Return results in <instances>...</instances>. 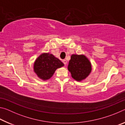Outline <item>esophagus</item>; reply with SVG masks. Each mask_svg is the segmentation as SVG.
<instances>
[{"label":"esophagus","instance_id":"obj_1","mask_svg":"<svg viewBox=\"0 0 125 125\" xmlns=\"http://www.w3.org/2000/svg\"><path fill=\"white\" fill-rule=\"evenodd\" d=\"M62 62H63V63H64V65H66V64H67V61L65 60H63L62 61Z\"/></svg>","mask_w":125,"mask_h":125}]
</instances>
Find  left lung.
Returning <instances> with one entry per match:
<instances>
[{"label":"left lung","mask_w":125,"mask_h":125,"mask_svg":"<svg viewBox=\"0 0 125 125\" xmlns=\"http://www.w3.org/2000/svg\"><path fill=\"white\" fill-rule=\"evenodd\" d=\"M72 77L77 81L85 79L92 71V64L89 60L83 54H72L68 65Z\"/></svg>","instance_id":"left-lung-1"}]
</instances>
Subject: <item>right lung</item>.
Listing matches in <instances>:
<instances>
[{"mask_svg": "<svg viewBox=\"0 0 125 125\" xmlns=\"http://www.w3.org/2000/svg\"><path fill=\"white\" fill-rule=\"evenodd\" d=\"M64 64L52 54L44 53L36 60L33 70L38 77L43 80L50 79L57 68Z\"/></svg>", "mask_w": 125, "mask_h": 125, "instance_id": "right-lung-1", "label": "right lung"}]
</instances>
